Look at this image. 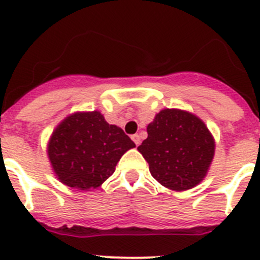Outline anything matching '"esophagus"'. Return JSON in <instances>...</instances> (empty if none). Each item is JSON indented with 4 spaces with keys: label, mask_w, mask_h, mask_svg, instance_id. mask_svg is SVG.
<instances>
[{
    "label": "esophagus",
    "mask_w": 260,
    "mask_h": 260,
    "mask_svg": "<svg viewBox=\"0 0 260 260\" xmlns=\"http://www.w3.org/2000/svg\"><path fill=\"white\" fill-rule=\"evenodd\" d=\"M132 139H133V141H134V143L137 144V146H139V144H141V137H139V135H138V134L133 135Z\"/></svg>",
    "instance_id": "esophagus-1"
}]
</instances>
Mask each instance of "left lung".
I'll list each match as a JSON object with an SVG mask.
<instances>
[{"mask_svg":"<svg viewBox=\"0 0 260 260\" xmlns=\"http://www.w3.org/2000/svg\"><path fill=\"white\" fill-rule=\"evenodd\" d=\"M147 133L138 151L158 183L185 191L204 180L215 156V139L198 116L167 108L148 123Z\"/></svg>","mask_w":260,"mask_h":260,"instance_id":"obj_1","label":"left lung"}]
</instances>
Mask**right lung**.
Masks as SVG:
<instances>
[{"label": "right lung", "mask_w": 260, "mask_h": 260, "mask_svg": "<svg viewBox=\"0 0 260 260\" xmlns=\"http://www.w3.org/2000/svg\"><path fill=\"white\" fill-rule=\"evenodd\" d=\"M135 143L121 127L109 125L98 110L75 112L53 130L48 158L59 182L78 190L98 189Z\"/></svg>", "instance_id": "obj_1"}]
</instances>
